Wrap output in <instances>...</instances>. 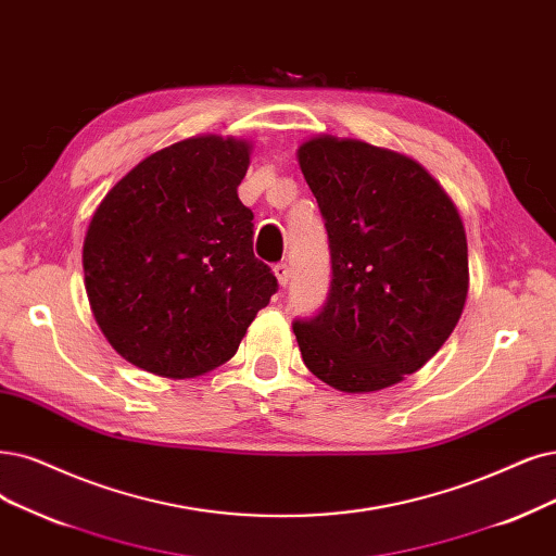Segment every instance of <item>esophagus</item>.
Segmentation results:
<instances>
[{
	"label": "esophagus",
	"instance_id": "obj_1",
	"mask_svg": "<svg viewBox=\"0 0 556 556\" xmlns=\"http://www.w3.org/2000/svg\"><path fill=\"white\" fill-rule=\"evenodd\" d=\"M275 275H277L281 286H289V281H291V267H289V263H277L275 265Z\"/></svg>",
	"mask_w": 556,
	"mask_h": 556
}]
</instances>
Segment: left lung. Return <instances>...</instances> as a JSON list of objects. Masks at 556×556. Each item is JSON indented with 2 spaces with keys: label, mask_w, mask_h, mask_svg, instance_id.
<instances>
[{
  "label": "left lung",
  "mask_w": 556,
  "mask_h": 556,
  "mask_svg": "<svg viewBox=\"0 0 556 556\" xmlns=\"http://www.w3.org/2000/svg\"><path fill=\"white\" fill-rule=\"evenodd\" d=\"M298 157L332 263L323 309L293 323L302 359L341 392L392 387L440 351L463 314L460 215L433 176L394 151L316 137Z\"/></svg>",
  "instance_id": "8db88e82"
}]
</instances>
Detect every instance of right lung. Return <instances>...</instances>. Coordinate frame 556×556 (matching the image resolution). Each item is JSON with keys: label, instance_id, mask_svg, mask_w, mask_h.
Masks as SVG:
<instances>
[{"label": "right lung", "instance_id": "obj_1", "mask_svg": "<svg viewBox=\"0 0 556 556\" xmlns=\"http://www.w3.org/2000/svg\"><path fill=\"white\" fill-rule=\"evenodd\" d=\"M247 141L192 137L139 162L102 199L85 238L96 323L130 364L194 378L231 359L277 293L238 199Z\"/></svg>", "mask_w": 556, "mask_h": 556}]
</instances>
